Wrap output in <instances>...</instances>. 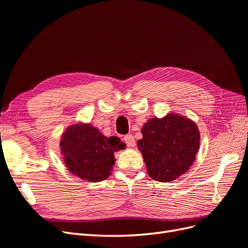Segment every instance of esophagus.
Wrapping results in <instances>:
<instances>
[{"mask_svg": "<svg viewBox=\"0 0 248 248\" xmlns=\"http://www.w3.org/2000/svg\"><path fill=\"white\" fill-rule=\"evenodd\" d=\"M124 141L126 144L127 147H135L136 146V140L133 135H125L124 137Z\"/></svg>", "mask_w": 248, "mask_h": 248, "instance_id": "obj_1", "label": "esophagus"}]
</instances>
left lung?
<instances>
[{
	"label": "left lung",
	"instance_id": "obj_1",
	"mask_svg": "<svg viewBox=\"0 0 248 248\" xmlns=\"http://www.w3.org/2000/svg\"><path fill=\"white\" fill-rule=\"evenodd\" d=\"M138 141L148 174L155 181L171 182L187 172L196 159L200 133L196 124L178 114L151 119Z\"/></svg>",
	"mask_w": 248,
	"mask_h": 248
}]
</instances>
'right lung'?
<instances>
[{"label":"right lung","mask_w":248,"mask_h":248,"mask_svg":"<svg viewBox=\"0 0 248 248\" xmlns=\"http://www.w3.org/2000/svg\"><path fill=\"white\" fill-rule=\"evenodd\" d=\"M64 162L73 175L89 182L108 179L114 165L113 153L124 148L117 137H104L90 124H76L60 141Z\"/></svg>","instance_id":"obj_1"}]
</instances>
